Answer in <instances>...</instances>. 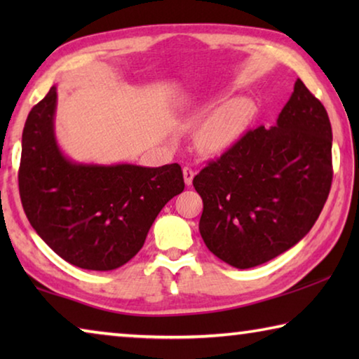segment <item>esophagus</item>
<instances>
[{
  "instance_id": "esophagus-1",
  "label": "esophagus",
  "mask_w": 359,
  "mask_h": 359,
  "mask_svg": "<svg viewBox=\"0 0 359 359\" xmlns=\"http://www.w3.org/2000/svg\"><path fill=\"white\" fill-rule=\"evenodd\" d=\"M193 177H194V171L191 168H184V182L187 187H190L193 184Z\"/></svg>"
}]
</instances>
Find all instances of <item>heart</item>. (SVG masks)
Instances as JSON below:
<instances>
[{
    "label": "heart",
    "mask_w": 359,
    "mask_h": 359,
    "mask_svg": "<svg viewBox=\"0 0 359 359\" xmlns=\"http://www.w3.org/2000/svg\"><path fill=\"white\" fill-rule=\"evenodd\" d=\"M255 104L247 98H234L212 112L196 133L198 149L205 155H220L233 147L253 120Z\"/></svg>",
    "instance_id": "1"
}]
</instances>
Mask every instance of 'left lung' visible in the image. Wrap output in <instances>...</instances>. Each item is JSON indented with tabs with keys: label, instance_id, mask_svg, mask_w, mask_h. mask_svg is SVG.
<instances>
[{
	"label": "left lung",
	"instance_id": "obj_1",
	"mask_svg": "<svg viewBox=\"0 0 359 359\" xmlns=\"http://www.w3.org/2000/svg\"><path fill=\"white\" fill-rule=\"evenodd\" d=\"M331 149L326 109L297 79L274 126L247 131L193 179L209 250L248 269L296 245L330 194Z\"/></svg>",
	"mask_w": 359,
	"mask_h": 359
}]
</instances>
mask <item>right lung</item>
I'll use <instances>...</instances> for the list:
<instances>
[{"label":"right lung","instance_id":"obj_1","mask_svg":"<svg viewBox=\"0 0 359 359\" xmlns=\"http://www.w3.org/2000/svg\"><path fill=\"white\" fill-rule=\"evenodd\" d=\"M57 87L28 114L22 135L23 210L58 257L88 271H112L141 250L156 215L184 191L177 163L145 168L95 165L66 156L57 142Z\"/></svg>","mask_w":359,"mask_h":359}]
</instances>
